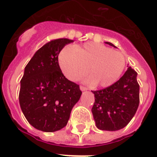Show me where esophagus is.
Listing matches in <instances>:
<instances>
[{
  "label": "esophagus",
  "mask_w": 157,
  "mask_h": 157,
  "mask_svg": "<svg viewBox=\"0 0 157 157\" xmlns=\"http://www.w3.org/2000/svg\"><path fill=\"white\" fill-rule=\"evenodd\" d=\"M80 89H81V91H85V90H87V88L85 87V86H83V85H81V86H80Z\"/></svg>",
  "instance_id": "1"
}]
</instances>
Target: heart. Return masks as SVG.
Segmentation results:
<instances>
[{"mask_svg": "<svg viewBox=\"0 0 157 157\" xmlns=\"http://www.w3.org/2000/svg\"><path fill=\"white\" fill-rule=\"evenodd\" d=\"M59 64L63 75L76 81L88 72L89 82L96 86L107 87L118 81L126 66L122 52L104 45L87 43L83 46L61 50Z\"/></svg>", "mask_w": 157, "mask_h": 157, "instance_id": "obj_1", "label": "heart"}]
</instances>
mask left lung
Here are the masks:
<instances>
[{
	"instance_id": "left-lung-1",
	"label": "left lung",
	"mask_w": 157,
	"mask_h": 157,
	"mask_svg": "<svg viewBox=\"0 0 157 157\" xmlns=\"http://www.w3.org/2000/svg\"><path fill=\"white\" fill-rule=\"evenodd\" d=\"M105 43L114 47L111 43ZM92 92L95 97L92 113L100 130L113 132L122 129L130 123L138 109L140 85L137 72L131 67L114 84Z\"/></svg>"
}]
</instances>
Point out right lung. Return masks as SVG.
<instances>
[{
    "instance_id": "obj_1",
    "label": "right lung",
    "mask_w": 157,
    "mask_h": 157,
    "mask_svg": "<svg viewBox=\"0 0 157 157\" xmlns=\"http://www.w3.org/2000/svg\"><path fill=\"white\" fill-rule=\"evenodd\" d=\"M72 42L59 39L46 43L25 67L19 103L29 123L42 132H56L65 127L82 94L79 85L67 80L59 65V52Z\"/></svg>"
}]
</instances>
